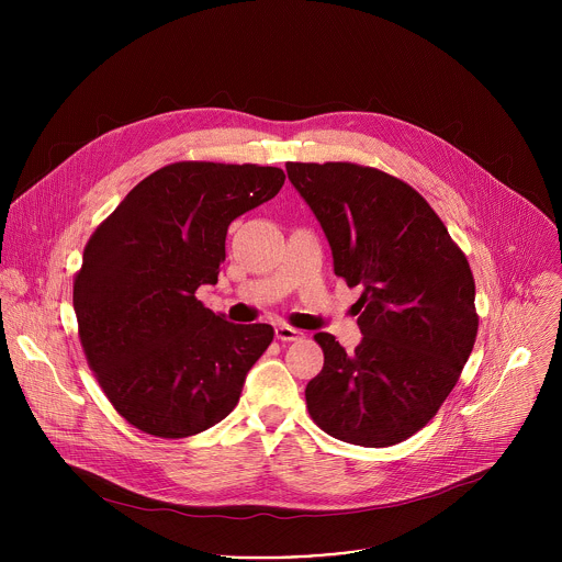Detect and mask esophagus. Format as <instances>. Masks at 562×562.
<instances>
[{"mask_svg": "<svg viewBox=\"0 0 562 562\" xmlns=\"http://www.w3.org/2000/svg\"><path fill=\"white\" fill-rule=\"evenodd\" d=\"M304 334L300 329H293L289 325H278L276 327V338L282 340V342H293V340H300Z\"/></svg>", "mask_w": 562, "mask_h": 562, "instance_id": "34e87169", "label": "esophagus"}]
</instances>
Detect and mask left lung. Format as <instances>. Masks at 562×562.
<instances>
[{
    "label": "left lung",
    "instance_id": "8db88e82",
    "mask_svg": "<svg viewBox=\"0 0 562 562\" xmlns=\"http://www.w3.org/2000/svg\"><path fill=\"white\" fill-rule=\"evenodd\" d=\"M286 176L329 239L336 276L362 286L356 351L315 334L325 367L306 384L308 414L342 442H403L438 414L473 349L469 262L403 180L349 162H289Z\"/></svg>",
    "mask_w": 562,
    "mask_h": 562
}]
</instances>
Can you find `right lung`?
I'll list each match as a JSON object with an SVG mask.
<instances>
[{
  "label": "right lung",
  "instance_id": "obj_1",
  "mask_svg": "<svg viewBox=\"0 0 562 562\" xmlns=\"http://www.w3.org/2000/svg\"><path fill=\"white\" fill-rule=\"evenodd\" d=\"M284 171L176 162L142 180L95 228L72 306L87 360L120 416L187 438L224 420L271 325H233L198 297L215 284L228 224L269 202Z\"/></svg>",
  "mask_w": 562,
  "mask_h": 562
}]
</instances>
